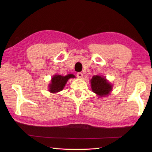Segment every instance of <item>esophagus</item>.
Wrapping results in <instances>:
<instances>
[{
	"mask_svg": "<svg viewBox=\"0 0 152 152\" xmlns=\"http://www.w3.org/2000/svg\"><path fill=\"white\" fill-rule=\"evenodd\" d=\"M82 76H83L82 72H78V73H77V77H78V78H82Z\"/></svg>",
	"mask_w": 152,
	"mask_h": 152,
	"instance_id": "esophagus-1",
	"label": "esophagus"
}]
</instances>
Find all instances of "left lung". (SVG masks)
Segmentation results:
<instances>
[{
  "label": "left lung",
  "mask_w": 152,
  "mask_h": 152,
  "mask_svg": "<svg viewBox=\"0 0 152 152\" xmlns=\"http://www.w3.org/2000/svg\"><path fill=\"white\" fill-rule=\"evenodd\" d=\"M92 91L100 96H107L112 91V85L100 76H93L91 80Z\"/></svg>",
  "instance_id": "obj_1"
}]
</instances>
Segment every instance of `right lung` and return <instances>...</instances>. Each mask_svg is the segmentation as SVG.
Segmentation results:
<instances>
[{"instance_id":"right-lung-1","label":"right lung","mask_w":152,"mask_h":152,"mask_svg":"<svg viewBox=\"0 0 152 152\" xmlns=\"http://www.w3.org/2000/svg\"><path fill=\"white\" fill-rule=\"evenodd\" d=\"M71 78H75L73 74H68L67 76H62L61 75H55L52 80L51 83L49 86V91L51 93H56L59 91H62L67 82L68 80Z\"/></svg>"}]
</instances>
